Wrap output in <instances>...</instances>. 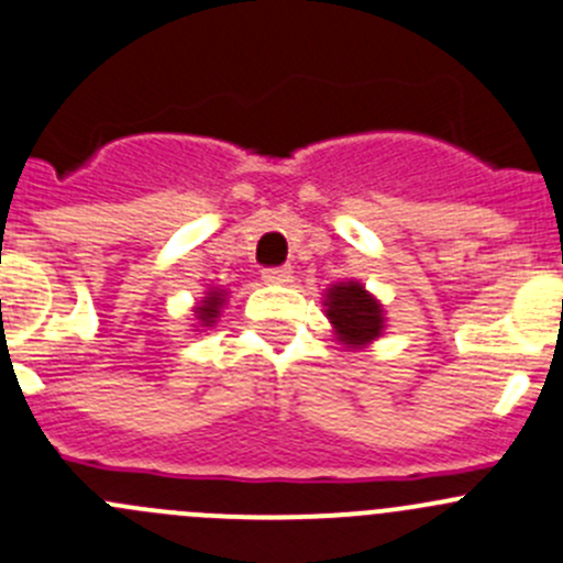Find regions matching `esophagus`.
<instances>
[{
    "instance_id": "1",
    "label": "esophagus",
    "mask_w": 563,
    "mask_h": 563,
    "mask_svg": "<svg viewBox=\"0 0 563 563\" xmlns=\"http://www.w3.org/2000/svg\"><path fill=\"white\" fill-rule=\"evenodd\" d=\"M264 280L269 283V286H288V283L294 280L291 266H277V269H266Z\"/></svg>"
}]
</instances>
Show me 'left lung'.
<instances>
[{
  "label": "left lung",
  "instance_id": "left-lung-1",
  "mask_svg": "<svg viewBox=\"0 0 563 563\" xmlns=\"http://www.w3.org/2000/svg\"><path fill=\"white\" fill-rule=\"evenodd\" d=\"M332 335L343 349H368L385 332V308L360 280L332 283L321 297Z\"/></svg>",
  "mask_w": 563,
  "mask_h": 563
}]
</instances>
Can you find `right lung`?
Masks as SVG:
<instances>
[{
    "instance_id": "obj_1",
    "label": "right lung",
    "mask_w": 563,
    "mask_h": 563,
    "mask_svg": "<svg viewBox=\"0 0 563 563\" xmlns=\"http://www.w3.org/2000/svg\"><path fill=\"white\" fill-rule=\"evenodd\" d=\"M225 302H228L225 288L211 286L209 291H206V297H200V302L192 308L195 327H214L217 319H220L222 308H225Z\"/></svg>"
}]
</instances>
